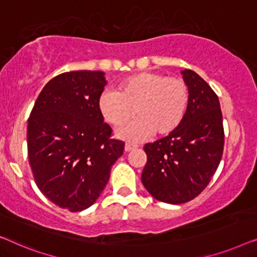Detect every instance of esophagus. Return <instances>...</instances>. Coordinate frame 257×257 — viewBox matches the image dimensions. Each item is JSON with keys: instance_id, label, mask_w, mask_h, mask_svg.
<instances>
[{"instance_id": "34e87169", "label": "esophagus", "mask_w": 257, "mask_h": 257, "mask_svg": "<svg viewBox=\"0 0 257 257\" xmlns=\"http://www.w3.org/2000/svg\"><path fill=\"white\" fill-rule=\"evenodd\" d=\"M136 148H137L136 144H134V143H125L124 150L128 153V151H132V150H134V149H136Z\"/></svg>"}]
</instances>
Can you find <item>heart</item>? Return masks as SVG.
I'll return each mask as SVG.
<instances>
[{
  "instance_id": "heart-1",
  "label": "heart",
  "mask_w": 257,
  "mask_h": 257,
  "mask_svg": "<svg viewBox=\"0 0 257 257\" xmlns=\"http://www.w3.org/2000/svg\"><path fill=\"white\" fill-rule=\"evenodd\" d=\"M190 102V91L180 78L165 77L158 72H140L120 82L117 92L104 91L99 97V110L115 127L139 118L118 135L127 140H142L155 133L166 136L178 128Z\"/></svg>"
}]
</instances>
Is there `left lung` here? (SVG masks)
Returning a JSON list of instances; mask_svg holds the SVG:
<instances>
[{
    "label": "left lung",
    "mask_w": 257,
    "mask_h": 257,
    "mask_svg": "<svg viewBox=\"0 0 257 257\" xmlns=\"http://www.w3.org/2000/svg\"><path fill=\"white\" fill-rule=\"evenodd\" d=\"M190 102L175 132L147 143L142 183L155 199L184 204L200 194L218 169L223 153V124L219 97L191 70L182 71Z\"/></svg>",
    "instance_id": "obj_1"
}]
</instances>
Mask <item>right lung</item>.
Returning a JSON list of instances; mask_svg holds the SVG:
<instances>
[{"label": "right lung", "instance_id": "add662e5", "mask_svg": "<svg viewBox=\"0 0 257 257\" xmlns=\"http://www.w3.org/2000/svg\"><path fill=\"white\" fill-rule=\"evenodd\" d=\"M101 71L61 73L44 86L28 120V157L35 182L53 204L71 212L92 206L106 187L124 142L110 139L99 97Z\"/></svg>", "mask_w": 257, "mask_h": 257}]
</instances>
